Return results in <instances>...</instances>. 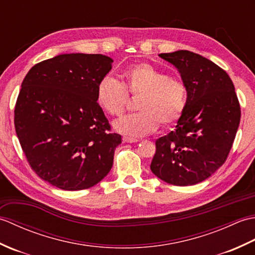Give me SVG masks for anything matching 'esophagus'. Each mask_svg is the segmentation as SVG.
<instances>
[{
  "label": "esophagus",
  "mask_w": 255,
  "mask_h": 255,
  "mask_svg": "<svg viewBox=\"0 0 255 255\" xmlns=\"http://www.w3.org/2000/svg\"><path fill=\"white\" fill-rule=\"evenodd\" d=\"M124 142H129V143H132V142H138L139 140L136 138H130V137H124L123 138Z\"/></svg>",
  "instance_id": "1"
}]
</instances>
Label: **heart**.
Masks as SVG:
<instances>
[{
  "label": "heart",
  "mask_w": 255,
  "mask_h": 255,
  "mask_svg": "<svg viewBox=\"0 0 255 255\" xmlns=\"http://www.w3.org/2000/svg\"><path fill=\"white\" fill-rule=\"evenodd\" d=\"M121 81L103 78L96 86V102L108 115L118 117L127 110L129 97H138L139 112L115 123L119 132L132 137L145 136L161 126L175 124L186 110L188 92L182 80L170 78L149 63H136L125 68Z\"/></svg>",
  "instance_id": "heart-1"
}]
</instances>
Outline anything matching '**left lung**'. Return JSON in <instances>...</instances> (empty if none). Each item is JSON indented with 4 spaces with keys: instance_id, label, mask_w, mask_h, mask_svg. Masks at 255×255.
<instances>
[{
    "instance_id": "1",
    "label": "left lung",
    "mask_w": 255,
    "mask_h": 255,
    "mask_svg": "<svg viewBox=\"0 0 255 255\" xmlns=\"http://www.w3.org/2000/svg\"><path fill=\"white\" fill-rule=\"evenodd\" d=\"M187 86L186 110L175 130L156 139L150 169L177 186L205 181L228 158L240 124L235 85L225 70L188 50L160 53Z\"/></svg>"
}]
</instances>
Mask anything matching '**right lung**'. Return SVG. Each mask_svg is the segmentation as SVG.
I'll list each match as a JSON object with an SVG mask.
<instances>
[{"instance_id": "obj_1", "label": "right lung", "mask_w": 255, "mask_h": 255, "mask_svg": "<svg viewBox=\"0 0 255 255\" xmlns=\"http://www.w3.org/2000/svg\"><path fill=\"white\" fill-rule=\"evenodd\" d=\"M103 55L66 53L35 64L21 83L14 125L36 174L66 191L94 186L113 166L122 136L112 132L96 102L111 71Z\"/></svg>"}]
</instances>
